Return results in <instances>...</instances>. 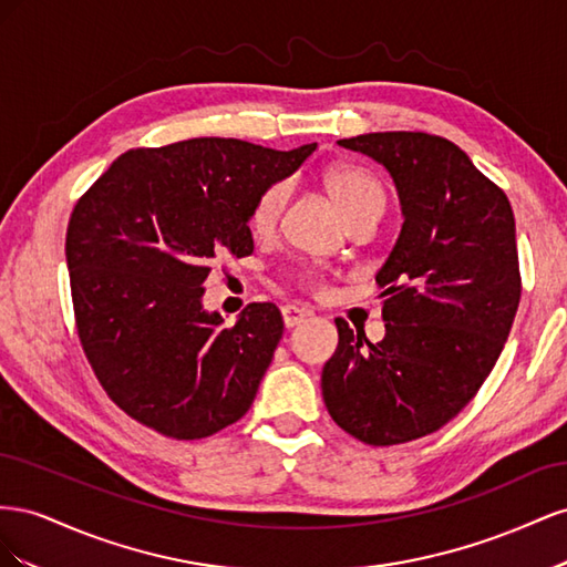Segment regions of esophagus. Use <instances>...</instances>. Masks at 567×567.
I'll return each mask as SVG.
<instances>
[{
  "mask_svg": "<svg viewBox=\"0 0 567 567\" xmlns=\"http://www.w3.org/2000/svg\"><path fill=\"white\" fill-rule=\"evenodd\" d=\"M281 315H284L286 329H296V326H300L307 317H312L310 310H305V307H298V305H286V307H281Z\"/></svg>",
  "mask_w": 567,
  "mask_h": 567,
  "instance_id": "esophagus-1",
  "label": "esophagus"
}]
</instances>
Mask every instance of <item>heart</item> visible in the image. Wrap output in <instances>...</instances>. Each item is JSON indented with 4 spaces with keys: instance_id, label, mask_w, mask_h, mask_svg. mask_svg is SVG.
<instances>
[{
    "instance_id": "obj_1",
    "label": "heart",
    "mask_w": 567,
    "mask_h": 567,
    "mask_svg": "<svg viewBox=\"0 0 567 567\" xmlns=\"http://www.w3.org/2000/svg\"><path fill=\"white\" fill-rule=\"evenodd\" d=\"M321 186L323 192L329 194L338 213L342 217H350L359 210L369 208L373 203L383 205V188L375 182L367 169L348 165V163H336L329 165L321 173ZM288 203V186L286 184H271L265 192L257 196L252 210H250V231L257 236H267L277 227V221ZM307 279L312 281V274H307Z\"/></svg>"
}]
</instances>
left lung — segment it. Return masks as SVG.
<instances>
[{"label": "left lung", "mask_w": 567, "mask_h": 567, "mask_svg": "<svg viewBox=\"0 0 567 567\" xmlns=\"http://www.w3.org/2000/svg\"><path fill=\"white\" fill-rule=\"evenodd\" d=\"M338 146L383 165L402 229L375 274L381 342L336 319L321 394L342 431L373 447L431 435L485 383L520 302L516 219L456 144L423 132H371Z\"/></svg>", "instance_id": "left-lung-1"}]
</instances>
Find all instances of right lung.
Segmentation results:
<instances>
[{
  "mask_svg": "<svg viewBox=\"0 0 567 567\" xmlns=\"http://www.w3.org/2000/svg\"><path fill=\"white\" fill-rule=\"evenodd\" d=\"M315 148L221 136L136 148L80 198L65 236L78 333L99 383L132 419L200 440L250 409L281 312L252 302L225 326L203 307V284L215 257L252 252L257 196Z\"/></svg>",
  "mask_w": 567,
  "mask_h": 567,
  "instance_id": "add662e5",
  "label": "right lung"
}]
</instances>
